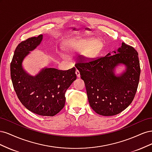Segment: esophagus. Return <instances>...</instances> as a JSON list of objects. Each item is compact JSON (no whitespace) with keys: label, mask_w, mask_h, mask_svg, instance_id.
<instances>
[{"label":"esophagus","mask_w":152,"mask_h":152,"mask_svg":"<svg viewBox=\"0 0 152 152\" xmlns=\"http://www.w3.org/2000/svg\"><path fill=\"white\" fill-rule=\"evenodd\" d=\"M76 75H77V77H80V72L78 70H76Z\"/></svg>","instance_id":"obj_1"}]
</instances>
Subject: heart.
Segmentation results:
<instances>
[{
    "label": "heart",
    "mask_w": 152,
    "mask_h": 152,
    "mask_svg": "<svg viewBox=\"0 0 152 152\" xmlns=\"http://www.w3.org/2000/svg\"><path fill=\"white\" fill-rule=\"evenodd\" d=\"M65 46L72 53H82L87 59L95 58L100 53L103 44L99 39L94 37L73 38L67 40Z\"/></svg>",
    "instance_id": "heart-1"
}]
</instances>
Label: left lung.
<instances>
[{"label": "left lung", "mask_w": 152, "mask_h": 152, "mask_svg": "<svg viewBox=\"0 0 152 152\" xmlns=\"http://www.w3.org/2000/svg\"><path fill=\"white\" fill-rule=\"evenodd\" d=\"M113 53L91 61L80 58L75 64L84 81L90 107L103 116L115 115L129 107L140 80L138 53L134 48L122 42ZM120 64L126 68L116 75L114 70Z\"/></svg>", "instance_id": "obj_1"}]
</instances>
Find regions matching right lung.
Returning a JSON list of instances; mask_svg holds the SVG:
<instances>
[{
	"mask_svg": "<svg viewBox=\"0 0 152 152\" xmlns=\"http://www.w3.org/2000/svg\"><path fill=\"white\" fill-rule=\"evenodd\" d=\"M42 39L43 35H40L18 45L11 63V77L18 98L26 109L39 115L53 117L63 108L66 91L77 75L75 67L65 71L45 67L35 76L24 70V58Z\"/></svg>",
	"mask_w": 152,
	"mask_h": 152,
	"instance_id": "obj_1",
	"label": "right lung"
}]
</instances>
